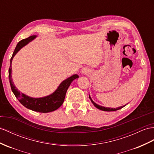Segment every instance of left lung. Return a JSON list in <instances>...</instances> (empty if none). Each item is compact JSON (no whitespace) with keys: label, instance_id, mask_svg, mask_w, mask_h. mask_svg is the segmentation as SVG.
I'll return each mask as SVG.
<instances>
[{"label":"left lung","instance_id":"1","mask_svg":"<svg viewBox=\"0 0 154 154\" xmlns=\"http://www.w3.org/2000/svg\"><path fill=\"white\" fill-rule=\"evenodd\" d=\"M89 98H90V101H91L92 103L94 104V105L95 106V107H96V108L99 109L100 110H101V111H117V110H119V109H122V108H123L124 107H125V105L122 106V107H118V108H116V109H115V108H114V109H113V108H107V107H102V106H100V105H97L96 103H94V102L92 101V100L91 99V97H90V96H89Z\"/></svg>","mask_w":154,"mask_h":154}]
</instances>
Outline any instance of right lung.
<instances>
[{"label": "right lung", "instance_id": "obj_1", "mask_svg": "<svg viewBox=\"0 0 154 154\" xmlns=\"http://www.w3.org/2000/svg\"><path fill=\"white\" fill-rule=\"evenodd\" d=\"M35 38H36L35 36H31L29 38L22 39L20 42H19V43L17 44V46L15 47L14 52L12 54V57H11L10 59V66L9 68L10 83L11 90H12L15 96L17 97V99L19 100V101L20 102L24 107L36 112L43 113L49 112L58 109L62 105L63 102H64L65 99L67 90L69 88V86H70L72 81L75 79L79 78V76L75 74L73 75L72 77H69L68 79H67L62 82V83L58 86V88L53 94L44 97H30L25 95L24 94L18 91V90L15 88V86H14V84L12 81V78H11V62H12L13 58L15 55V54H16L23 47L26 45L27 43L32 41Z\"/></svg>", "mask_w": 154, "mask_h": 154}]
</instances>
